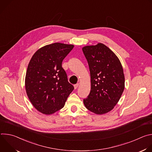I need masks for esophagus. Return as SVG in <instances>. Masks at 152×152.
<instances>
[{"mask_svg": "<svg viewBox=\"0 0 152 152\" xmlns=\"http://www.w3.org/2000/svg\"><path fill=\"white\" fill-rule=\"evenodd\" d=\"M78 86H79V84H78V83L75 84V85H74V88H75V89H76V88L78 87Z\"/></svg>", "mask_w": 152, "mask_h": 152, "instance_id": "obj_1", "label": "esophagus"}]
</instances>
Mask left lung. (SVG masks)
<instances>
[{
  "mask_svg": "<svg viewBox=\"0 0 152 152\" xmlns=\"http://www.w3.org/2000/svg\"><path fill=\"white\" fill-rule=\"evenodd\" d=\"M91 76V91L83 103L98 115L111 111L124 89V75L116 55L102 43L82 48Z\"/></svg>",
  "mask_w": 152,
  "mask_h": 152,
  "instance_id": "left-lung-1",
  "label": "left lung"
}]
</instances>
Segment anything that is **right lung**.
I'll use <instances>...</instances> for the list:
<instances>
[{"mask_svg": "<svg viewBox=\"0 0 152 152\" xmlns=\"http://www.w3.org/2000/svg\"><path fill=\"white\" fill-rule=\"evenodd\" d=\"M74 45L55 42L39 49L28 64L25 88L36 110L50 115L64 106L74 86L62 67L63 59Z\"/></svg>", "mask_w": 152, "mask_h": 152, "instance_id": "add662e5", "label": "right lung"}]
</instances>
